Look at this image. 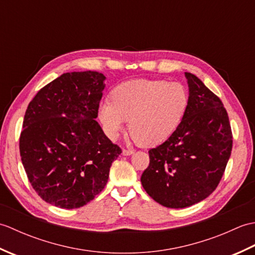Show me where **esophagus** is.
Segmentation results:
<instances>
[{
    "mask_svg": "<svg viewBox=\"0 0 255 255\" xmlns=\"http://www.w3.org/2000/svg\"><path fill=\"white\" fill-rule=\"evenodd\" d=\"M133 153V151L130 149H123V155H130Z\"/></svg>",
    "mask_w": 255,
    "mask_h": 255,
    "instance_id": "1",
    "label": "esophagus"
}]
</instances>
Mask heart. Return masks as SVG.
Wrapping results in <instances>:
<instances>
[{
  "label": "heart",
  "instance_id": "b5f03b06",
  "mask_svg": "<svg viewBox=\"0 0 255 255\" xmlns=\"http://www.w3.org/2000/svg\"><path fill=\"white\" fill-rule=\"evenodd\" d=\"M112 100L103 101L99 117L106 134L116 140L129 121L133 140L145 147L169 139L186 115L189 95L180 82L137 79L117 85Z\"/></svg>",
  "mask_w": 255,
  "mask_h": 255
}]
</instances>
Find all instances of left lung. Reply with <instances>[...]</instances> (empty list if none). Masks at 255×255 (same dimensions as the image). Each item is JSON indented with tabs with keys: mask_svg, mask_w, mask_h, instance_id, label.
<instances>
[{
	"mask_svg": "<svg viewBox=\"0 0 255 255\" xmlns=\"http://www.w3.org/2000/svg\"><path fill=\"white\" fill-rule=\"evenodd\" d=\"M189 104L180 127L156 148L141 175L156 203L184 208L208 197L223 177L232 150L228 113L196 75L185 72Z\"/></svg>",
	"mask_w": 255,
	"mask_h": 255,
	"instance_id": "left-lung-1",
	"label": "left lung"
}]
</instances>
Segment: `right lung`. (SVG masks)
Instances as JSON below:
<instances>
[{
  "label": "right lung",
  "mask_w": 255,
  "mask_h": 255,
  "mask_svg": "<svg viewBox=\"0 0 255 255\" xmlns=\"http://www.w3.org/2000/svg\"><path fill=\"white\" fill-rule=\"evenodd\" d=\"M105 77L63 73L38 91L27 107L19 152L39 196L60 208H80L105 187L122 150L103 132L99 115Z\"/></svg>",
  "instance_id": "add662e5"
}]
</instances>
